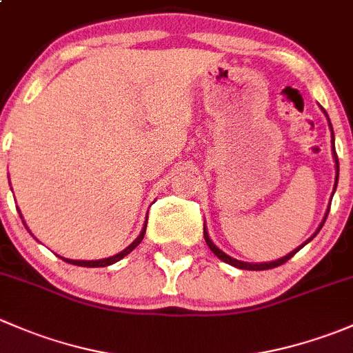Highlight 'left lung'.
Returning <instances> with one entry per match:
<instances>
[{
  "label": "left lung",
  "mask_w": 353,
  "mask_h": 353,
  "mask_svg": "<svg viewBox=\"0 0 353 353\" xmlns=\"http://www.w3.org/2000/svg\"><path fill=\"white\" fill-rule=\"evenodd\" d=\"M326 114V112H325ZM330 121V119H328ZM330 128H331V123H330ZM331 140H333V159H334V167H336V179H334V190H336V184H338V169H340V165H338V155H336V150H334V137H333V130H331ZM334 190H333V193H334ZM328 212H330V206H328V210H326V215H325V219H323V222H321V225L318 227V230H316L314 234H312L311 237H309L307 241H305L304 244L302 245H299L297 249H294V251L292 252H288L287 256H283V258H280V259H275V261H270V263H244V261H239V259H234V258H230L229 254H225V252L222 251V249H219L216 248L215 244L212 243V239H210V236H208V232H206V227H203V236H205V241H206V244H208V248L212 249V252L213 254L216 256V258L219 259H222V261H225V263H229V265H232V266H236V268H241V270H252V272H259V270H272V268H276V266H280V265H283V263H287L288 259L292 258V256L295 254V252H299L301 251L302 248H304L305 244L307 243H311L312 239H314L316 237V234L319 232V230H321V227L325 225V222H326V216H328Z\"/></svg>",
  "instance_id": "obj_1"
}]
</instances>
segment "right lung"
Segmentation results:
<instances>
[{"label": "right lung", "instance_id": "1", "mask_svg": "<svg viewBox=\"0 0 353 353\" xmlns=\"http://www.w3.org/2000/svg\"><path fill=\"white\" fill-rule=\"evenodd\" d=\"M20 216H22V215H20ZM145 230H147V222H145V227H143V229H141L140 236H138L137 239L133 241V243H131L130 245H128L126 249H123V251H121V252H117V254L110 256V258H105V259H97V261H81V259H66V258H61V259H63V261H66V263H71V265H77V266H87V268H101V266H109V265H114V263H117V261H119V259H123L124 256L130 254V252L133 251V249L137 248V245L140 244L141 241H143Z\"/></svg>", "mask_w": 353, "mask_h": 353}]
</instances>
